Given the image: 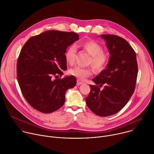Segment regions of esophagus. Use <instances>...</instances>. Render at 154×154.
I'll return each instance as SVG.
<instances>
[{
  "label": "esophagus",
  "instance_id": "1",
  "mask_svg": "<svg viewBox=\"0 0 154 154\" xmlns=\"http://www.w3.org/2000/svg\"><path fill=\"white\" fill-rule=\"evenodd\" d=\"M77 85H81V84H83V82L82 81H81L80 80H79V79L77 80Z\"/></svg>",
  "mask_w": 154,
  "mask_h": 154
}]
</instances>
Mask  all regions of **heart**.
Masks as SVG:
<instances>
[{"label":"heart","mask_w":154,"mask_h":154,"mask_svg":"<svg viewBox=\"0 0 154 154\" xmlns=\"http://www.w3.org/2000/svg\"><path fill=\"white\" fill-rule=\"evenodd\" d=\"M80 46L90 55L87 64L91 65L97 72L103 71L109 61V54L106 50H103V46L93 40H86L82 42ZM75 53L76 47L74 45H71L67 49L64 54L67 63L70 65L74 63ZM92 67H81L77 66L70 69L69 74L80 80H83L92 75L93 72Z\"/></svg>","instance_id":"obj_1"}]
</instances>
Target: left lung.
<instances>
[{
    "mask_svg": "<svg viewBox=\"0 0 154 154\" xmlns=\"http://www.w3.org/2000/svg\"><path fill=\"white\" fill-rule=\"evenodd\" d=\"M101 37L110 57L107 68L92 79L96 85H90L85 101L96 115L107 117L119 112L128 102L134 91L138 68L136 53L127 40L113 34Z\"/></svg>",
    "mask_w": 154,
    "mask_h": 154,
    "instance_id": "8db88e82",
    "label": "left lung"
}]
</instances>
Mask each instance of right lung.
Returning <instances> with one entry per match:
<instances>
[{
    "instance_id": "add662e5",
    "label": "right lung",
    "mask_w": 154,
    "mask_h": 154,
    "mask_svg": "<svg viewBox=\"0 0 154 154\" xmlns=\"http://www.w3.org/2000/svg\"><path fill=\"white\" fill-rule=\"evenodd\" d=\"M79 39L74 32L50 30L32 36L21 50L17 60V79L29 104L40 112L49 114L61 107L65 93L76 85L67 69L64 54L68 46Z\"/></svg>"
}]
</instances>
